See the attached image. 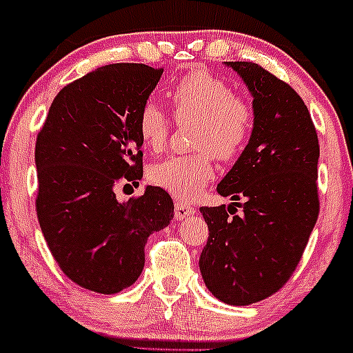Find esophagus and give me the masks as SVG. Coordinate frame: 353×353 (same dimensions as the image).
<instances>
[{
    "label": "esophagus",
    "mask_w": 353,
    "mask_h": 353,
    "mask_svg": "<svg viewBox=\"0 0 353 353\" xmlns=\"http://www.w3.org/2000/svg\"><path fill=\"white\" fill-rule=\"evenodd\" d=\"M195 209L190 205V203L183 202V201H176L175 202V219L176 221H183L185 217L194 214Z\"/></svg>",
    "instance_id": "34e87169"
}]
</instances>
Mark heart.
<instances>
[{"label":"heart","mask_w":353,"mask_h":353,"mask_svg":"<svg viewBox=\"0 0 353 353\" xmlns=\"http://www.w3.org/2000/svg\"><path fill=\"white\" fill-rule=\"evenodd\" d=\"M168 100L176 121H194L195 154L170 156L150 168V181L178 199H194L212 180L214 158L232 161L248 144L255 127V110L231 85L209 71L194 69L170 88ZM137 132L150 151H161L170 136V117L146 101L137 117Z\"/></svg>","instance_id":"heart-1"}]
</instances>
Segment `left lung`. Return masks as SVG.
<instances>
[{
  "mask_svg": "<svg viewBox=\"0 0 353 353\" xmlns=\"http://www.w3.org/2000/svg\"><path fill=\"white\" fill-rule=\"evenodd\" d=\"M228 66L252 92L255 127L217 192L245 202L201 207L209 238L199 267L217 299L246 306L282 289L301 261L319 214V143L292 86L255 63Z\"/></svg>",
  "mask_w": 353,
  "mask_h": 353,
  "instance_id": "8db88e82",
  "label": "left lung"
}]
</instances>
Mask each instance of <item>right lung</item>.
<instances>
[{
    "mask_svg": "<svg viewBox=\"0 0 353 353\" xmlns=\"http://www.w3.org/2000/svg\"><path fill=\"white\" fill-rule=\"evenodd\" d=\"M163 68L117 63L64 86L35 143L39 224L61 270L74 284L115 294L137 281L144 246L173 219L168 192L148 187L119 202V185H139L137 117Z\"/></svg>",
    "mask_w": 353,
    "mask_h": 353,
    "instance_id": "right-lung-1",
    "label": "right lung"
}]
</instances>
